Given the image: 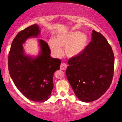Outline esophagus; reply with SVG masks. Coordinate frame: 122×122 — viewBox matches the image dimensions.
Segmentation results:
<instances>
[{"label":"esophagus","instance_id":"34e87169","mask_svg":"<svg viewBox=\"0 0 122 122\" xmlns=\"http://www.w3.org/2000/svg\"><path fill=\"white\" fill-rule=\"evenodd\" d=\"M67 68V65L64 62H62L61 64V65H60V69L61 70H66Z\"/></svg>","mask_w":122,"mask_h":122}]
</instances>
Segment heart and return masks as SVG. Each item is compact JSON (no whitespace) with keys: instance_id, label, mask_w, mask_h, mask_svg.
<instances>
[{"instance_id":"obj_1","label":"heart","mask_w":122,"mask_h":122,"mask_svg":"<svg viewBox=\"0 0 122 122\" xmlns=\"http://www.w3.org/2000/svg\"><path fill=\"white\" fill-rule=\"evenodd\" d=\"M88 38L85 34L80 31H71L58 36L49 42L51 52L55 56L60 57L62 50L61 47H65L66 54L69 57L78 56L86 46Z\"/></svg>"}]
</instances>
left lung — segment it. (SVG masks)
I'll return each instance as SVG.
<instances>
[{
    "label": "left lung",
    "mask_w": 122,
    "mask_h": 122,
    "mask_svg": "<svg viewBox=\"0 0 122 122\" xmlns=\"http://www.w3.org/2000/svg\"><path fill=\"white\" fill-rule=\"evenodd\" d=\"M114 55L101 33L93 30L92 40L80 54L70 58L67 79L79 100L91 102L100 98L112 82Z\"/></svg>",
    "instance_id": "8db88e82"
}]
</instances>
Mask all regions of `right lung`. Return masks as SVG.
I'll list each match as a JSON object with an SVG mask.
<instances>
[{
  "label": "right lung",
  "instance_id": "add662e5",
  "mask_svg": "<svg viewBox=\"0 0 122 122\" xmlns=\"http://www.w3.org/2000/svg\"><path fill=\"white\" fill-rule=\"evenodd\" d=\"M38 25L29 26L18 33L12 41L8 54L10 75L15 86L26 97L32 101L43 102L50 97L53 88V75L60 69L61 60L50 56L48 44L39 40L41 51L33 58L25 54L23 43L30 37H38Z\"/></svg>",
  "mask_w": 122,
  "mask_h": 122
}]
</instances>
